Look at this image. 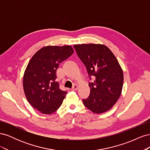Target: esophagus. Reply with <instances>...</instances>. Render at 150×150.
Here are the masks:
<instances>
[{"instance_id": "esophagus-1", "label": "esophagus", "mask_w": 150, "mask_h": 150, "mask_svg": "<svg viewBox=\"0 0 150 150\" xmlns=\"http://www.w3.org/2000/svg\"><path fill=\"white\" fill-rule=\"evenodd\" d=\"M78 86L77 84H74L73 86H72V88H71V89H72V91H76V90L78 89Z\"/></svg>"}]
</instances>
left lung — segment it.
Wrapping results in <instances>:
<instances>
[{"instance_id": "8db88e82", "label": "left lung", "mask_w": 150, "mask_h": 150, "mask_svg": "<svg viewBox=\"0 0 150 150\" xmlns=\"http://www.w3.org/2000/svg\"><path fill=\"white\" fill-rule=\"evenodd\" d=\"M85 65L89 79L90 94L83 99L84 106L94 113L100 114L114 106L121 96L123 72L114 54L101 44H78L73 46Z\"/></svg>"}]
</instances>
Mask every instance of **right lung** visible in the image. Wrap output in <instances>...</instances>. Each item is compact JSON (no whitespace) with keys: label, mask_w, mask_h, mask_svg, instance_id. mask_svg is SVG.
I'll return each instance as SVG.
<instances>
[{"label":"right lung","mask_w":150,"mask_h":150,"mask_svg":"<svg viewBox=\"0 0 150 150\" xmlns=\"http://www.w3.org/2000/svg\"><path fill=\"white\" fill-rule=\"evenodd\" d=\"M74 51L70 46H46L31 58L23 78L27 99L35 110L50 115L61 106L67 91L60 89L56 81L60 63L70 57Z\"/></svg>","instance_id":"add662e5"}]
</instances>
